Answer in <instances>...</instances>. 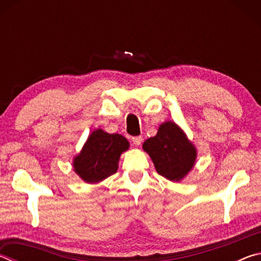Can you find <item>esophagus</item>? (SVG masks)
<instances>
[{
	"label": "esophagus",
	"mask_w": 261,
	"mask_h": 261,
	"mask_svg": "<svg viewBox=\"0 0 261 261\" xmlns=\"http://www.w3.org/2000/svg\"><path fill=\"white\" fill-rule=\"evenodd\" d=\"M132 143H134L136 146H139V145H141V143H143V138H141L140 136L134 137V138H132Z\"/></svg>",
	"instance_id": "obj_1"
}]
</instances>
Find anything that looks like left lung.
I'll use <instances>...</instances> for the list:
<instances>
[{
    "instance_id": "1",
    "label": "left lung",
    "mask_w": 261,
    "mask_h": 261,
    "mask_svg": "<svg viewBox=\"0 0 261 261\" xmlns=\"http://www.w3.org/2000/svg\"><path fill=\"white\" fill-rule=\"evenodd\" d=\"M143 148L151 156L158 173L171 182L183 179L193 168L197 158L194 145L171 121L162 123L158 134L144 141Z\"/></svg>"
}]
</instances>
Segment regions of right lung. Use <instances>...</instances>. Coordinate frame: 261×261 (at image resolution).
I'll return each instance as SVG.
<instances>
[{
	"mask_svg": "<svg viewBox=\"0 0 261 261\" xmlns=\"http://www.w3.org/2000/svg\"><path fill=\"white\" fill-rule=\"evenodd\" d=\"M129 146V141L122 135L95 130L73 159L74 173L84 182L99 183L116 173L121 154Z\"/></svg>",
	"mask_w": 261,
	"mask_h": 261,
	"instance_id": "1",
	"label": "right lung"
}]
</instances>
